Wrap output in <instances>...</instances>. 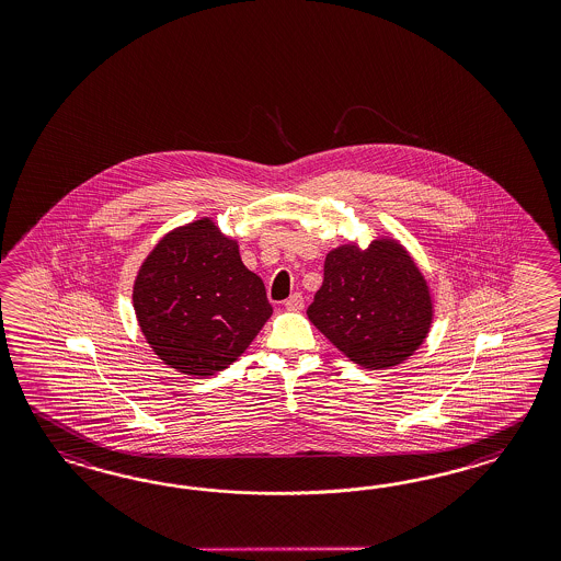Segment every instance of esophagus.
Masks as SVG:
<instances>
[{"label":"esophagus","instance_id":"esophagus-1","mask_svg":"<svg viewBox=\"0 0 561 561\" xmlns=\"http://www.w3.org/2000/svg\"><path fill=\"white\" fill-rule=\"evenodd\" d=\"M284 306H286L288 310H302V308H305V298H302L300 291H296V294L289 296L288 300L284 302Z\"/></svg>","mask_w":561,"mask_h":561}]
</instances>
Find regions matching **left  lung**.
Wrapping results in <instances>:
<instances>
[{
    "instance_id": "obj_1",
    "label": "left lung",
    "mask_w": 561,
    "mask_h": 561,
    "mask_svg": "<svg viewBox=\"0 0 561 561\" xmlns=\"http://www.w3.org/2000/svg\"><path fill=\"white\" fill-rule=\"evenodd\" d=\"M306 314L352 362L391 368L425 340L432 300L408 251L378 238L366 251L343 244L327 255L323 286Z\"/></svg>"
}]
</instances>
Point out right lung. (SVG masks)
I'll list each match as a JSON object with an SVG mask.
<instances>
[{
  "label": "right lung",
  "mask_w": 561,
  "mask_h": 561,
  "mask_svg": "<svg viewBox=\"0 0 561 561\" xmlns=\"http://www.w3.org/2000/svg\"><path fill=\"white\" fill-rule=\"evenodd\" d=\"M134 306L153 352L188 376L228 368L272 314L261 277L207 218L156 244L137 273Z\"/></svg>",
  "instance_id": "add662e5"
}]
</instances>
